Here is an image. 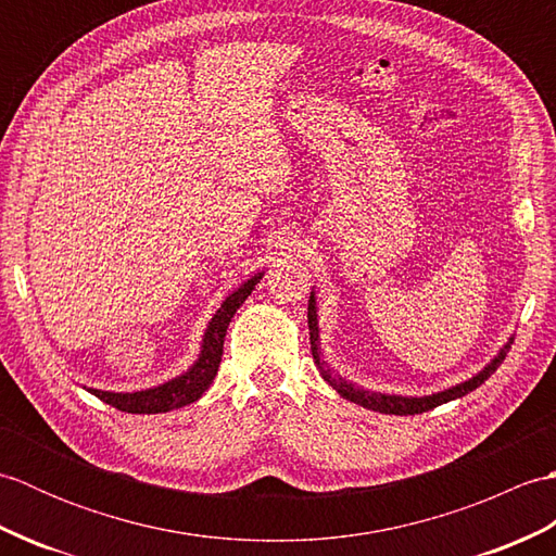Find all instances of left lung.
I'll use <instances>...</instances> for the list:
<instances>
[{"label":"left lung","instance_id":"obj_1","mask_svg":"<svg viewBox=\"0 0 556 556\" xmlns=\"http://www.w3.org/2000/svg\"><path fill=\"white\" fill-rule=\"evenodd\" d=\"M308 329H311V351H313V361L317 365V370L325 377V382L337 389V392L353 401V404H358L368 410H377V413H389V416H416V413H425V410H432L437 406L446 404V401H454L466 396L468 392H473L482 382L488 380V377L500 368L502 361L506 358V353H509L511 344H514V337H509V341L500 349L497 356H494L485 368H482L478 375L470 377L466 382H458L448 389H442V392H434L428 396H401V394H382V392H368V389H363L358 384H353L349 380H344L339 372H334L329 368L327 361L323 358V349H320V327H317V299H315V291H311V301H308Z\"/></svg>","mask_w":556,"mask_h":556}]
</instances>
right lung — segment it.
Instances as JSON below:
<instances>
[{"label": "right lung", "mask_w": 556, "mask_h": 556, "mask_svg": "<svg viewBox=\"0 0 556 556\" xmlns=\"http://www.w3.org/2000/svg\"><path fill=\"white\" fill-rule=\"evenodd\" d=\"M263 279V271H257L239 289H233L227 299L222 301L217 313L212 315L207 329L203 334V344H200L198 361L186 372L172 377L164 384L140 389V392H104V389L88 387L90 394H96L104 404H110L126 413H167L174 408H181L193 404L203 396L215 375L219 370L222 351H224V337H227V327L231 323L233 313L241 308L243 301L251 296L257 281Z\"/></svg>", "instance_id": "obj_1"}]
</instances>
